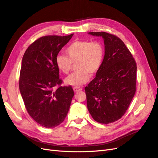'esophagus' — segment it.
Listing matches in <instances>:
<instances>
[{
  "mask_svg": "<svg viewBox=\"0 0 158 158\" xmlns=\"http://www.w3.org/2000/svg\"><path fill=\"white\" fill-rule=\"evenodd\" d=\"M73 90H74L75 92H78V91H80L82 90V88L80 87H73Z\"/></svg>",
  "mask_w": 158,
  "mask_h": 158,
  "instance_id": "esophagus-1",
  "label": "esophagus"
}]
</instances>
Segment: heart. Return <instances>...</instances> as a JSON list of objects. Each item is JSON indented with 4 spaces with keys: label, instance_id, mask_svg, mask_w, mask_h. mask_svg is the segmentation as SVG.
<instances>
[{
    "label": "heart",
    "instance_id": "1",
    "mask_svg": "<svg viewBox=\"0 0 158 158\" xmlns=\"http://www.w3.org/2000/svg\"><path fill=\"white\" fill-rule=\"evenodd\" d=\"M69 58L64 54H58L55 58L57 68L68 74L70 72L72 63L75 64L77 71L64 80L65 83L72 86H81L87 83L90 75L96 73L101 67L104 57V48L99 42L87 40H76L66 49Z\"/></svg>",
    "mask_w": 158,
    "mask_h": 158
}]
</instances>
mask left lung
<instances>
[{
	"instance_id": "left-lung-1",
	"label": "left lung",
	"mask_w": 158,
	"mask_h": 158,
	"mask_svg": "<svg viewBox=\"0 0 158 158\" xmlns=\"http://www.w3.org/2000/svg\"><path fill=\"white\" fill-rule=\"evenodd\" d=\"M102 37L104 57L96 77L85 87L87 106L98 123L109 124L122 117L136 91L137 65L124 42L106 32H89Z\"/></svg>"
}]
</instances>
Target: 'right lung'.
<instances>
[{"mask_svg":"<svg viewBox=\"0 0 158 158\" xmlns=\"http://www.w3.org/2000/svg\"><path fill=\"white\" fill-rule=\"evenodd\" d=\"M73 35L40 38L22 58L20 93L29 114L44 127L54 128L63 122L74 96L71 86H60L62 80L55 63L56 55ZM56 86L60 87L54 91Z\"/></svg>","mask_w":158,"mask_h":158,"instance_id":"add662e5","label":"right lung"}]
</instances>
